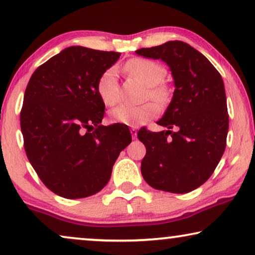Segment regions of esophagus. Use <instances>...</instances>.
<instances>
[{"label":"esophagus","instance_id":"obj_1","mask_svg":"<svg viewBox=\"0 0 255 255\" xmlns=\"http://www.w3.org/2000/svg\"><path fill=\"white\" fill-rule=\"evenodd\" d=\"M130 132H131L132 138H135V137H137V128L132 127V128H131V130H130Z\"/></svg>","mask_w":255,"mask_h":255}]
</instances>
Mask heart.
Returning a JSON list of instances; mask_svg holds the SVG:
<instances>
[{
    "instance_id": "obj_1",
    "label": "heart",
    "mask_w": 255,
    "mask_h": 255,
    "mask_svg": "<svg viewBox=\"0 0 255 255\" xmlns=\"http://www.w3.org/2000/svg\"><path fill=\"white\" fill-rule=\"evenodd\" d=\"M124 69L134 79L148 86V95L158 104H165L169 97V88L162 85V80L167 74L166 68L154 60L145 58H133L128 60ZM97 95L104 106L114 107L120 101V87L117 74L114 68L107 69L97 80ZM158 113L155 103L147 102L140 106L122 104L111 111V121L114 123L127 125L142 124L151 120Z\"/></svg>"
}]
</instances>
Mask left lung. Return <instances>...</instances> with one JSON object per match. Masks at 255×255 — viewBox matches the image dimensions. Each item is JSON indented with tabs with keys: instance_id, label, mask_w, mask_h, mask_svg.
<instances>
[{
	"instance_id": "8db88e82",
	"label": "left lung",
	"mask_w": 255,
	"mask_h": 255,
	"mask_svg": "<svg viewBox=\"0 0 255 255\" xmlns=\"http://www.w3.org/2000/svg\"><path fill=\"white\" fill-rule=\"evenodd\" d=\"M135 53L165 61L175 83L172 102L158 122L168 130L138 131L146 147L141 175L154 189L189 193L212 175L225 151L229 114L224 82L214 65L183 41H167Z\"/></svg>"
}]
</instances>
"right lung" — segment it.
<instances>
[{"instance_id":"1","label":"right lung","mask_w":255,"mask_h":255,"mask_svg":"<svg viewBox=\"0 0 255 255\" xmlns=\"http://www.w3.org/2000/svg\"><path fill=\"white\" fill-rule=\"evenodd\" d=\"M121 53L71 46L33 72L20 110L24 148L37 175L65 198L99 193L132 138L123 124L103 127L97 80Z\"/></svg>"}]
</instances>
